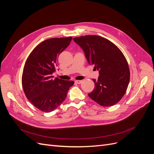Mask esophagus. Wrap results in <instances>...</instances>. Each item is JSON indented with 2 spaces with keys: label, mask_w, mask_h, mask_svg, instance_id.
<instances>
[{
  "label": "esophagus",
  "mask_w": 154,
  "mask_h": 154,
  "mask_svg": "<svg viewBox=\"0 0 154 154\" xmlns=\"http://www.w3.org/2000/svg\"><path fill=\"white\" fill-rule=\"evenodd\" d=\"M75 83H78V84H81V83H82V80H76Z\"/></svg>",
  "instance_id": "34e87169"
}]
</instances>
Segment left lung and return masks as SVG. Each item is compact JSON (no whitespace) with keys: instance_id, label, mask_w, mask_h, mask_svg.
Listing matches in <instances>:
<instances>
[{"instance_id":"1","label":"left lung","mask_w":154,"mask_h":154,"mask_svg":"<svg viewBox=\"0 0 154 154\" xmlns=\"http://www.w3.org/2000/svg\"><path fill=\"white\" fill-rule=\"evenodd\" d=\"M85 53L88 63L99 71L94 88L88 96L99 105L110 106L117 103L127 91L130 70L121 50L110 41L97 35L73 38Z\"/></svg>"}]
</instances>
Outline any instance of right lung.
<instances>
[{
	"mask_svg": "<svg viewBox=\"0 0 154 154\" xmlns=\"http://www.w3.org/2000/svg\"><path fill=\"white\" fill-rule=\"evenodd\" d=\"M72 37L43 41L32 50L24 65L22 84L26 96L36 108L50 112L61 105L74 81L53 79L52 74L59 54L71 43Z\"/></svg>",
	"mask_w": 154,
	"mask_h": 154,
	"instance_id": "right-lung-1",
	"label": "right lung"
}]
</instances>
